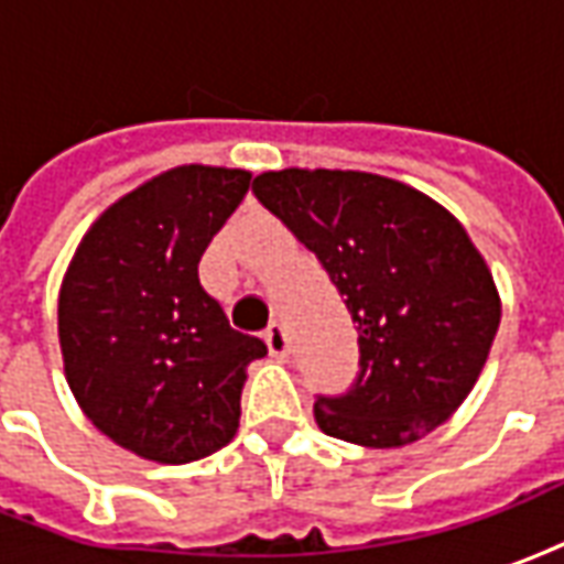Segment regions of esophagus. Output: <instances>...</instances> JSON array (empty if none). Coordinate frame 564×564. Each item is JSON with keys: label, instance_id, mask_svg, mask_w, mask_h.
<instances>
[{"label": "esophagus", "instance_id": "1", "mask_svg": "<svg viewBox=\"0 0 564 564\" xmlns=\"http://www.w3.org/2000/svg\"><path fill=\"white\" fill-rule=\"evenodd\" d=\"M265 344H269V354L274 359H286L290 356V335L283 329V323H271L265 329Z\"/></svg>", "mask_w": 564, "mask_h": 564}]
</instances>
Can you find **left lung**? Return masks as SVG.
<instances>
[{
  "instance_id": "left-lung-1",
  "label": "left lung",
  "mask_w": 564,
  "mask_h": 564,
  "mask_svg": "<svg viewBox=\"0 0 564 564\" xmlns=\"http://www.w3.org/2000/svg\"><path fill=\"white\" fill-rule=\"evenodd\" d=\"M253 193L317 253L359 332V375L314 416L359 447H404L449 420L486 366L501 299L462 223L383 174L283 169Z\"/></svg>"
}]
</instances>
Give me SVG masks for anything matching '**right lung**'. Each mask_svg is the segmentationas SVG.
<instances>
[{
    "instance_id": "add662e5",
    "label": "right lung",
    "mask_w": 564,
    "mask_h": 564,
    "mask_svg": "<svg viewBox=\"0 0 564 564\" xmlns=\"http://www.w3.org/2000/svg\"><path fill=\"white\" fill-rule=\"evenodd\" d=\"M247 186L245 169H169L117 198L68 262L56 307L68 387L141 459L184 465L226 447L247 366L269 354L198 283V259Z\"/></svg>"
}]
</instances>
